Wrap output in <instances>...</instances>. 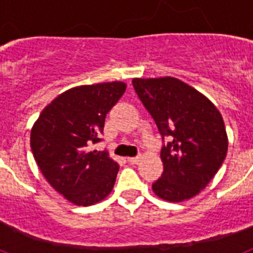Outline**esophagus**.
Masks as SVG:
<instances>
[{
    "label": "esophagus",
    "mask_w": 253,
    "mask_h": 253,
    "mask_svg": "<svg viewBox=\"0 0 253 253\" xmlns=\"http://www.w3.org/2000/svg\"><path fill=\"white\" fill-rule=\"evenodd\" d=\"M142 157L140 156H137V157H129L128 158V162L131 163V165H137V163L140 162Z\"/></svg>",
    "instance_id": "obj_1"
}]
</instances>
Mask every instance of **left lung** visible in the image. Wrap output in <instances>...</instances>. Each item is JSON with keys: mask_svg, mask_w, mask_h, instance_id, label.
I'll return each instance as SVG.
<instances>
[{"mask_svg": "<svg viewBox=\"0 0 253 253\" xmlns=\"http://www.w3.org/2000/svg\"><path fill=\"white\" fill-rule=\"evenodd\" d=\"M134 90L169 138L161 149L163 173L153 185L163 200L180 203L198 195L227 156L228 137L215 105L173 77L133 78Z\"/></svg>", "mask_w": 253, "mask_h": 253, "instance_id": "left-lung-1", "label": "left lung"}]
</instances>
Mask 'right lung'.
<instances>
[{
    "mask_svg": "<svg viewBox=\"0 0 253 253\" xmlns=\"http://www.w3.org/2000/svg\"><path fill=\"white\" fill-rule=\"evenodd\" d=\"M124 82L84 84L57 96L33 125L30 146L51 187L75 205L96 204L113 190L119 165L101 140L106 114L125 92Z\"/></svg>",
    "mask_w": 253,
    "mask_h": 253,
    "instance_id": "right-lung-1",
    "label": "right lung"
}]
</instances>
